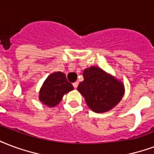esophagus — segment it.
<instances>
[{
  "label": "esophagus",
  "mask_w": 154,
  "mask_h": 154,
  "mask_svg": "<svg viewBox=\"0 0 154 154\" xmlns=\"http://www.w3.org/2000/svg\"><path fill=\"white\" fill-rule=\"evenodd\" d=\"M78 83H79V82H74V83H72V85H73L74 88H75V89L77 88V86H78Z\"/></svg>",
  "instance_id": "1"
}]
</instances>
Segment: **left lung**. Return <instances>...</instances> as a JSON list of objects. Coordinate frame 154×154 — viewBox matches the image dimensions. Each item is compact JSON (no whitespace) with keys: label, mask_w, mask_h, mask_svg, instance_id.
Returning a JSON list of instances; mask_svg holds the SVG:
<instances>
[{"label":"left lung","mask_w":154,"mask_h":154,"mask_svg":"<svg viewBox=\"0 0 154 154\" xmlns=\"http://www.w3.org/2000/svg\"><path fill=\"white\" fill-rule=\"evenodd\" d=\"M84 80L77 86L92 111L108 112L118 105L125 93L124 84L102 68L91 66L83 71Z\"/></svg>","instance_id":"8db88e82"}]
</instances>
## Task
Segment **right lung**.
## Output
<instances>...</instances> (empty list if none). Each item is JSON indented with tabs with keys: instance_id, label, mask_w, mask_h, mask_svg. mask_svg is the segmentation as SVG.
<instances>
[{
	"instance_id": "add662e5",
	"label": "right lung",
	"mask_w": 154,
	"mask_h": 154,
	"mask_svg": "<svg viewBox=\"0 0 154 154\" xmlns=\"http://www.w3.org/2000/svg\"><path fill=\"white\" fill-rule=\"evenodd\" d=\"M73 90L65 74L55 72L49 75L39 91V100L43 104L53 108L60 103L63 95Z\"/></svg>"
}]
</instances>
